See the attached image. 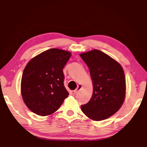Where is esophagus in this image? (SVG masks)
Instances as JSON below:
<instances>
[{"label":"esophagus","instance_id":"esophagus-1","mask_svg":"<svg viewBox=\"0 0 147 147\" xmlns=\"http://www.w3.org/2000/svg\"><path fill=\"white\" fill-rule=\"evenodd\" d=\"M82 86L81 85H78V87H77V88L75 89V90H74V91H73L74 93V94H76V93H77V92H78L79 90H80V89L82 88Z\"/></svg>","mask_w":147,"mask_h":147}]
</instances>
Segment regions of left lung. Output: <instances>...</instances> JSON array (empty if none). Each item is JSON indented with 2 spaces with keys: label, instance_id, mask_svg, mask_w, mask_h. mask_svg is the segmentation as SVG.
Returning a JSON list of instances; mask_svg holds the SVG:
<instances>
[{
  "label": "left lung",
  "instance_id": "8db88e82",
  "mask_svg": "<svg viewBox=\"0 0 147 147\" xmlns=\"http://www.w3.org/2000/svg\"><path fill=\"white\" fill-rule=\"evenodd\" d=\"M80 56L89 69L93 86L90 100L81 106L82 111L92 120H104L115 113L124 101L126 80L123 69L115 59L98 50Z\"/></svg>",
  "mask_w": 147,
  "mask_h": 147
}]
</instances>
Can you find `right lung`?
Returning <instances> with one entry per match:
<instances>
[{
	"mask_svg": "<svg viewBox=\"0 0 147 147\" xmlns=\"http://www.w3.org/2000/svg\"><path fill=\"white\" fill-rule=\"evenodd\" d=\"M71 56L68 51L51 49L27 63L22 75L21 91L24 104L32 112L41 116L51 115L67 97L63 69Z\"/></svg>",
	"mask_w": 147,
	"mask_h": 147,
	"instance_id": "obj_1",
	"label": "right lung"
}]
</instances>
